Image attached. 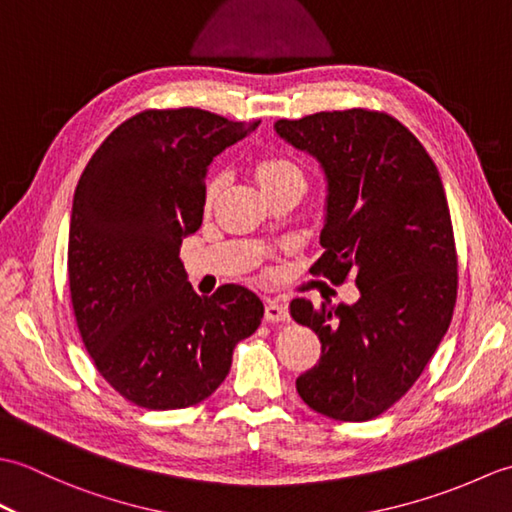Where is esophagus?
<instances>
[{
	"label": "esophagus",
	"instance_id": "1",
	"mask_svg": "<svg viewBox=\"0 0 512 512\" xmlns=\"http://www.w3.org/2000/svg\"><path fill=\"white\" fill-rule=\"evenodd\" d=\"M266 321L270 323H286L290 321L288 306L281 299H268L266 301Z\"/></svg>",
	"mask_w": 512,
	"mask_h": 512
}]
</instances>
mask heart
Returning <instances> with one entry per match:
<instances>
[{
  "instance_id": "1",
  "label": "heart",
  "mask_w": 512,
  "mask_h": 512,
  "mask_svg": "<svg viewBox=\"0 0 512 512\" xmlns=\"http://www.w3.org/2000/svg\"><path fill=\"white\" fill-rule=\"evenodd\" d=\"M255 171H257V178L262 187H268V184L286 180V178H301V171L295 162L288 158H281V156H268L264 160H259ZM217 187H220L217 178L209 182V187H206V202H211L215 198Z\"/></svg>"
}]
</instances>
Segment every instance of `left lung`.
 <instances>
[{
  "label": "left lung",
  "instance_id": "left-lung-1",
  "mask_svg": "<svg viewBox=\"0 0 512 512\" xmlns=\"http://www.w3.org/2000/svg\"><path fill=\"white\" fill-rule=\"evenodd\" d=\"M328 180L323 255L310 268L332 284L354 277V306L290 314L317 332L319 363L297 378L310 409L343 422L372 420L407 394L447 334L458 297V255L438 167L394 116L319 112L275 123Z\"/></svg>",
  "mask_w": 512,
  "mask_h": 512
}]
</instances>
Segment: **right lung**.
Instances as JSON below:
<instances>
[{
  "label": "right lung",
  "mask_w": 512,
  "mask_h": 512,
  "mask_svg": "<svg viewBox=\"0 0 512 512\" xmlns=\"http://www.w3.org/2000/svg\"><path fill=\"white\" fill-rule=\"evenodd\" d=\"M253 123L180 107L147 110L103 140L76 184L68 279L76 325L99 374L138 407L198 405L222 385L264 303L226 284L200 297L180 262L202 224L206 169Z\"/></svg>",
  "instance_id": "add662e5"
}]
</instances>
